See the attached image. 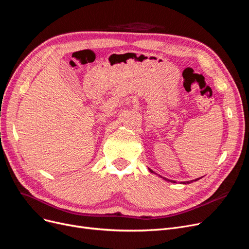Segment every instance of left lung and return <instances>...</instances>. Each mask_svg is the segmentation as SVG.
<instances>
[{
    "label": "left lung",
    "mask_w": 249,
    "mask_h": 249,
    "mask_svg": "<svg viewBox=\"0 0 249 249\" xmlns=\"http://www.w3.org/2000/svg\"><path fill=\"white\" fill-rule=\"evenodd\" d=\"M150 172H151V170H150ZM165 180H167V181H169V182H173V183H175V181H173V180H169V179H166V178H164ZM198 180V178L197 179H196V180H191V181H186V182H183L184 183V184H189V183H191V182H193V181H197Z\"/></svg>",
    "instance_id": "obj_1"
}]
</instances>
